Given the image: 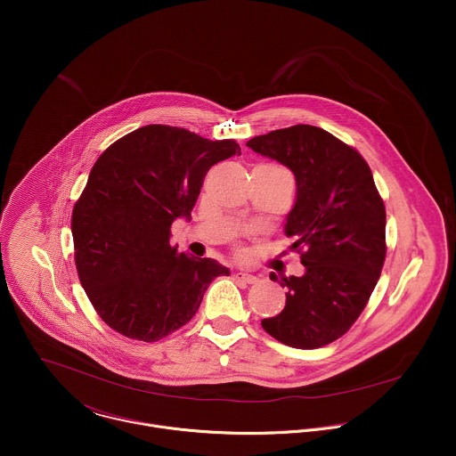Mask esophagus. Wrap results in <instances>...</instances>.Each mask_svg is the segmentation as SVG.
I'll return each mask as SVG.
<instances>
[{
    "mask_svg": "<svg viewBox=\"0 0 456 456\" xmlns=\"http://www.w3.org/2000/svg\"><path fill=\"white\" fill-rule=\"evenodd\" d=\"M235 279H239V281H242V282H246V284H255V282H258V277H256V275L246 273V272H237V273H235Z\"/></svg>",
    "mask_w": 456,
    "mask_h": 456,
    "instance_id": "1",
    "label": "esophagus"
}]
</instances>
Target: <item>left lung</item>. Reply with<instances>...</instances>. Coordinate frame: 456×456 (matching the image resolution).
Segmentation results:
<instances>
[{
    "label": "left lung",
    "mask_w": 456,
    "mask_h": 456,
    "mask_svg": "<svg viewBox=\"0 0 456 456\" xmlns=\"http://www.w3.org/2000/svg\"><path fill=\"white\" fill-rule=\"evenodd\" d=\"M248 147L295 174L297 201L284 232L305 266L302 277H281L286 305L261 326L286 346L322 347L353 326L379 281L387 258L383 198L362 154L322 128L270 131Z\"/></svg>",
    "instance_id": "left-lung-1"
}]
</instances>
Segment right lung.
<instances>
[{
    "label": "right lung",
    "instance_id": "right-lung-1",
    "mask_svg": "<svg viewBox=\"0 0 456 456\" xmlns=\"http://www.w3.org/2000/svg\"><path fill=\"white\" fill-rule=\"evenodd\" d=\"M235 154V140L149 125L96 159L71 212V235L80 284L112 330L156 342L186 325L208 284L230 273L172 248L170 226L191 219L210 167Z\"/></svg>",
    "mask_w": 456,
    "mask_h": 456
}]
</instances>
